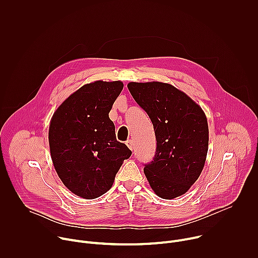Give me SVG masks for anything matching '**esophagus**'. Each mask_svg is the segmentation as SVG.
I'll use <instances>...</instances> for the list:
<instances>
[{"label":"esophagus","instance_id":"34e87169","mask_svg":"<svg viewBox=\"0 0 258 258\" xmlns=\"http://www.w3.org/2000/svg\"><path fill=\"white\" fill-rule=\"evenodd\" d=\"M126 146L128 147V148L133 151V149L135 148V145H134V142L132 141V140H128V141H126Z\"/></svg>","mask_w":258,"mask_h":258}]
</instances>
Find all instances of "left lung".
Returning a JSON list of instances; mask_svg holds the SVG:
<instances>
[{"instance_id": "8db88e82", "label": "left lung", "mask_w": 258, "mask_h": 258, "mask_svg": "<svg viewBox=\"0 0 258 258\" xmlns=\"http://www.w3.org/2000/svg\"><path fill=\"white\" fill-rule=\"evenodd\" d=\"M135 101L150 117L157 147L144 173L162 199L185 194L198 179L208 151V124L202 108L169 84L130 83Z\"/></svg>"}]
</instances>
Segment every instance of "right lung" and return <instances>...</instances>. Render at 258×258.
Wrapping results in <instances>:
<instances>
[{
  "instance_id": "1",
  "label": "right lung",
  "mask_w": 258,
  "mask_h": 258,
  "mask_svg": "<svg viewBox=\"0 0 258 258\" xmlns=\"http://www.w3.org/2000/svg\"><path fill=\"white\" fill-rule=\"evenodd\" d=\"M123 89L117 82L97 81L71 94L55 111L49 127L54 167L64 186L85 199H95L112 187L132 151L116 140L109 118Z\"/></svg>"
}]
</instances>
